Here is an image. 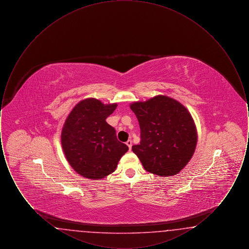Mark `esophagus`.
Wrapping results in <instances>:
<instances>
[{"mask_svg":"<svg viewBox=\"0 0 249 249\" xmlns=\"http://www.w3.org/2000/svg\"><path fill=\"white\" fill-rule=\"evenodd\" d=\"M126 144L129 146V149H131V145H132V142L130 141V140H128L127 142H126Z\"/></svg>","mask_w":249,"mask_h":249,"instance_id":"esophagus-1","label":"esophagus"}]
</instances>
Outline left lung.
<instances>
[{"mask_svg": "<svg viewBox=\"0 0 249 249\" xmlns=\"http://www.w3.org/2000/svg\"><path fill=\"white\" fill-rule=\"evenodd\" d=\"M130 107L141 130V142L132 145V151L144 170L160 177L178 175L189 163L198 140L189 110L165 95L132 103Z\"/></svg>", "mask_w": 249, "mask_h": 249, "instance_id": "left-lung-1", "label": "left lung"}]
</instances>
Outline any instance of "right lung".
Here are the masks:
<instances>
[{
    "label": "right lung",
    "mask_w": 249,
    "mask_h": 249,
    "mask_svg": "<svg viewBox=\"0 0 249 249\" xmlns=\"http://www.w3.org/2000/svg\"><path fill=\"white\" fill-rule=\"evenodd\" d=\"M117 104L105 105L94 98L72 108L61 130V146L67 161L81 177L103 179L115 172L129 147L119 142L116 130L106 119Z\"/></svg>",
    "instance_id": "add662e5"
}]
</instances>
